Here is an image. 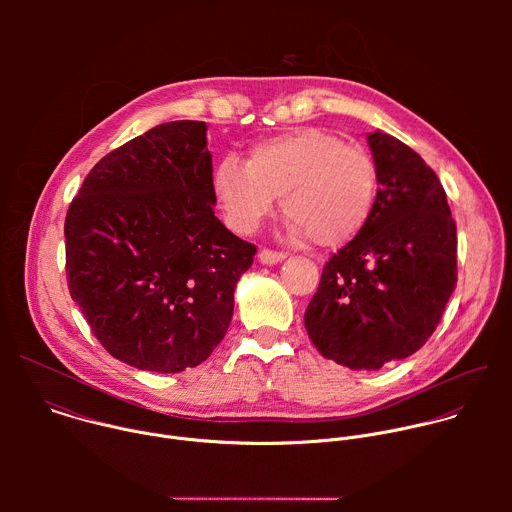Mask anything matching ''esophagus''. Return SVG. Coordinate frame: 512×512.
<instances>
[{"mask_svg": "<svg viewBox=\"0 0 512 512\" xmlns=\"http://www.w3.org/2000/svg\"><path fill=\"white\" fill-rule=\"evenodd\" d=\"M285 259V253H279V251H271V249H261L259 251V261L263 265H275V263H281Z\"/></svg>", "mask_w": 512, "mask_h": 512, "instance_id": "1", "label": "esophagus"}]
</instances>
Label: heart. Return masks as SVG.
Instances as JSON below:
<instances>
[{"mask_svg": "<svg viewBox=\"0 0 512 512\" xmlns=\"http://www.w3.org/2000/svg\"><path fill=\"white\" fill-rule=\"evenodd\" d=\"M379 174L371 154L330 131L298 127L253 145L247 162L225 158L214 192L229 225L253 233L281 196L289 227L334 247L354 237L373 210Z\"/></svg>", "mask_w": 512, "mask_h": 512, "instance_id": "obj_1", "label": "heart"}]
</instances>
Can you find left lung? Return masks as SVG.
I'll return each mask as SVG.
<instances>
[{"mask_svg": "<svg viewBox=\"0 0 512 512\" xmlns=\"http://www.w3.org/2000/svg\"><path fill=\"white\" fill-rule=\"evenodd\" d=\"M379 190L367 223L324 265L304 324L324 358L379 371L417 352L458 281V237L444 186L397 137H367Z\"/></svg>", "mask_w": 512, "mask_h": 512, "instance_id": "obj_1", "label": "left lung"}]
</instances>
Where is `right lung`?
<instances>
[{"label":"right lung","instance_id":"1","mask_svg":"<svg viewBox=\"0 0 512 512\" xmlns=\"http://www.w3.org/2000/svg\"><path fill=\"white\" fill-rule=\"evenodd\" d=\"M204 121L156 125L107 154L64 223L70 298L129 367H198L229 330L255 245L214 216Z\"/></svg>","mask_w":512,"mask_h":512}]
</instances>
